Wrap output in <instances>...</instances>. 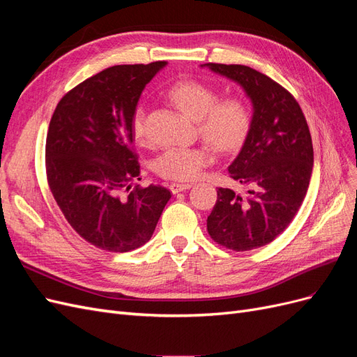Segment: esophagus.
I'll use <instances>...</instances> for the list:
<instances>
[{
	"label": "esophagus",
	"mask_w": 357,
	"mask_h": 357,
	"mask_svg": "<svg viewBox=\"0 0 357 357\" xmlns=\"http://www.w3.org/2000/svg\"><path fill=\"white\" fill-rule=\"evenodd\" d=\"M190 186H192L190 183H171L169 189H171L172 193H178V192H183V190L189 189Z\"/></svg>",
	"instance_id": "34e87169"
}]
</instances>
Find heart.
I'll use <instances>...</instances> for the list:
<instances>
[{"label":"heart","mask_w":357,"mask_h":357,"mask_svg":"<svg viewBox=\"0 0 357 357\" xmlns=\"http://www.w3.org/2000/svg\"><path fill=\"white\" fill-rule=\"evenodd\" d=\"M167 98L189 117L195 119L198 132L220 152L238 150L252 126V114L241 98L228 96L219 100L213 86L195 79H183L169 86ZM131 129L138 143H146L147 114L143 105H137L131 116ZM214 162V150L207 144L193 147H169L162 153L155 169L160 177L177 181L198 178Z\"/></svg>","instance_id":"1"}]
</instances>
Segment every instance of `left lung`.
Listing matches in <instances>:
<instances>
[{"label":"left lung","instance_id":"8db88e82","mask_svg":"<svg viewBox=\"0 0 357 357\" xmlns=\"http://www.w3.org/2000/svg\"><path fill=\"white\" fill-rule=\"evenodd\" d=\"M205 66L240 83L255 110L241 152L228 168L247 195L219 188L207 231L229 250H253L274 241L305 198L314 160L311 134L295 96L268 75L234 63Z\"/></svg>","mask_w":357,"mask_h":357}]
</instances>
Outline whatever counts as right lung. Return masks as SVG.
<instances>
[{
	"label": "right lung",
	"mask_w": 357,
	"mask_h": 357,
	"mask_svg": "<svg viewBox=\"0 0 357 357\" xmlns=\"http://www.w3.org/2000/svg\"><path fill=\"white\" fill-rule=\"evenodd\" d=\"M165 61L114 66L62 96L46 138V176L71 228L101 250L125 253L152 238L171 198L139 178L131 116Z\"/></svg>",
	"instance_id": "1"
}]
</instances>
